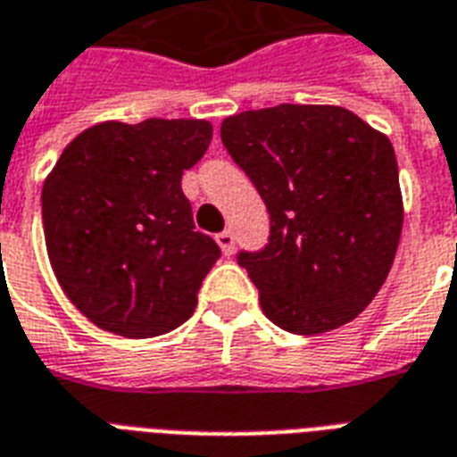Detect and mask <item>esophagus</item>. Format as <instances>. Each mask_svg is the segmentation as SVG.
<instances>
[{"label":"esophagus","mask_w":457,"mask_h":457,"mask_svg":"<svg viewBox=\"0 0 457 457\" xmlns=\"http://www.w3.org/2000/svg\"><path fill=\"white\" fill-rule=\"evenodd\" d=\"M215 242H218V246H220L225 256H232V253H235V235H232L229 229H225V232H220V235L215 237Z\"/></svg>","instance_id":"obj_1"}]
</instances>
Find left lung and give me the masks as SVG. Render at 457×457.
<instances>
[{
	"label": "left lung",
	"instance_id": "8db88e82",
	"mask_svg": "<svg viewBox=\"0 0 457 457\" xmlns=\"http://www.w3.org/2000/svg\"><path fill=\"white\" fill-rule=\"evenodd\" d=\"M229 156L270 213L263 251L237 261L285 332H332L382 289L403 228L389 137L353 111L279 104L222 120Z\"/></svg>",
	"mask_w": 457,
	"mask_h": 457
}]
</instances>
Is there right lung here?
Wrapping results in <instances>:
<instances>
[{
  "instance_id": "right-lung-1",
  "label": "right lung",
  "mask_w": 457,
  "mask_h": 457,
  "mask_svg": "<svg viewBox=\"0 0 457 457\" xmlns=\"http://www.w3.org/2000/svg\"><path fill=\"white\" fill-rule=\"evenodd\" d=\"M196 118L106 120L63 149L42 187L52 270L71 303L106 332L149 339L179 327L220 258L194 229L182 172L206 154Z\"/></svg>"
}]
</instances>
